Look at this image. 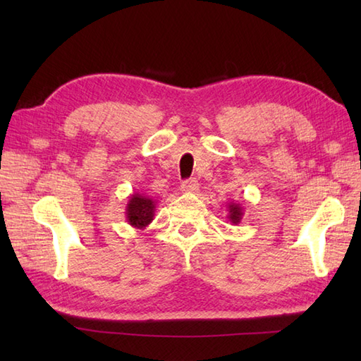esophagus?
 Masks as SVG:
<instances>
[{"mask_svg":"<svg viewBox=\"0 0 361 361\" xmlns=\"http://www.w3.org/2000/svg\"><path fill=\"white\" fill-rule=\"evenodd\" d=\"M198 188H200V183H198L195 178H190V180L183 181L181 192H185V194H194V192H197Z\"/></svg>","mask_w":361,"mask_h":361,"instance_id":"esophagus-1","label":"esophagus"}]
</instances>
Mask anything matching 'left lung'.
Wrapping results in <instances>:
<instances>
[{"instance_id":"1","label":"left lung","mask_w":361,"mask_h":361,"mask_svg":"<svg viewBox=\"0 0 361 361\" xmlns=\"http://www.w3.org/2000/svg\"><path fill=\"white\" fill-rule=\"evenodd\" d=\"M228 219L231 224L234 225H239L240 220L243 217V208L240 203H235V202H229L228 203Z\"/></svg>"}]
</instances>
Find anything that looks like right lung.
<instances>
[{"instance_id":"right-lung-1","label":"right lung","mask_w":361,"mask_h":361,"mask_svg":"<svg viewBox=\"0 0 361 361\" xmlns=\"http://www.w3.org/2000/svg\"><path fill=\"white\" fill-rule=\"evenodd\" d=\"M155 208L157 200L152 197L144 195L140 192H135L130 195L128 203L126 206V220L130 226L135 229H145L150 224L153 217H155Z\"/></svg>"}]
</instances>
